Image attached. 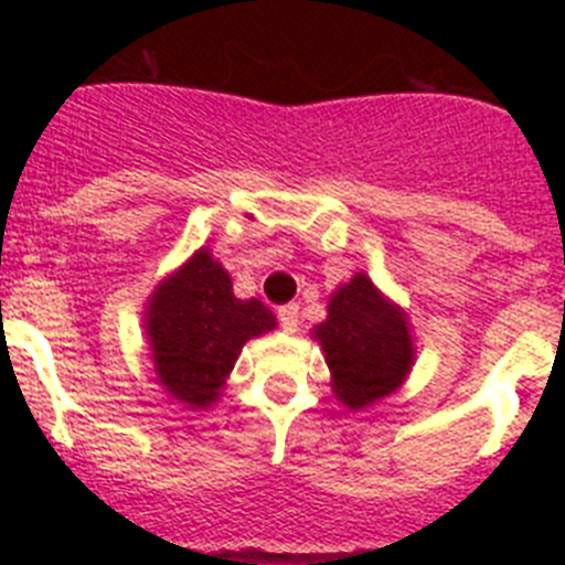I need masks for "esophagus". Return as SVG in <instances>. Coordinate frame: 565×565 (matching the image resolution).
<instances>
[{"instance_id":"esophagus-1","label":"esophagus","mask_w":565,"mask_h":565,"mask_svg":"<svg viewBox=\"0 0 565 565\" xmlns=\"http://www.w3.org/2000/svg\"><path fill=\"white\" fill-rule=\"evenodd\" d=\"M278 320H281L284 332H295L298 329V303H287L278 309Z\"/></svg>"}]
</instances>
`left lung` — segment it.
Returning <instances> with one entry per match:
<instances>
[{"label": "left lung", "mask_w": 565, "mask_h": 565, "mask_svg": "<svg viewBox=\"0 0 565 565\" xmlns=\"http://www.w3.org/2000/svg\"><path fill=\"white\" fill-rule=\"evenodd\" d=\"M323 349L332 394L349 411H363L403 388L416 363L408 315L365 273H354L329 295L327 320L312 329Z\"/></svg>", "instance_id": "left-lung-1"}]
</instances>
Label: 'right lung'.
Returning <instances> with one entry per match:
<instances>
[{
	"label": "right lung",
	"instance_id": "right-lung-1",
	"mask_svg": "<svg viewBox=\"0 0 565 565\" xmlns=\"http://www.w3.org/2000/svg\"><path fill=\"white\" fill-rule=\"evenodd\" d=\"M143 329L162 391L185 408L207 411L247 340L273 332L276 315L258 298H236L225 267L200 247L149 295Z\"/></svg>",
	"mask_w": 565,
	"mask_h": 565
}]
</instances>
